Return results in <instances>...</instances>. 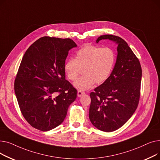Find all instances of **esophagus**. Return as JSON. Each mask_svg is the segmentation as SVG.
Segmentation results:
<instances>
[{
    "label": "esophagus",
    "instance_id": "obj_1",
    "mask_svg": "<svg viewBox=\"0 0 160 160\" xmlns=\"http://www.w3.org/2000/svg\"><path fill=\"white\" fill-rule=\"evenodd\" d=\"M85 94V92L84 91H78L77 92V96L78 97H81L82 95H83Z\"/></svg>",
    "mask_w": 160,
    "mask_h": 160
}]
</instances>
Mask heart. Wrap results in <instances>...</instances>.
Here are the masks:
<instances>
[{
    "instance_id": "1",
    "label": "heart",
    "mask_w": 160,
    "mask_h": 160,
    "mask_svg": "<svg viewBox=\"0 0 160 160\" xmlns=\"http://www.w3.org/2000/svg\"><path fill=\"white\" fill-rule=\"evenodd\" d=\"M116 61L114 50L109 47L86 45L76 53L75 59L66 62L64 70L67 78L74 81L83 69V77L73 83L79 91L89 89L96 82L98 84L106 82L113 71Z\"/></svg>"
}]
</instances>
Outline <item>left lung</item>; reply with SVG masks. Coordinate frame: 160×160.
<instances>
[{
	"mask_svg": "<svg viewBox=\"0 0 160 160\" xmlns=\"http://www.w3.org/2000/svg\"><path fill=\"white\" fill-rule=\"evenodd\" d=\"M117 45V55L109 78L90 93L89 119L97 129L110 132L121 128L135 112L140 97L142 70L139 61L124 39L103 35Z\"/></svg>",
	"mask_w": 160,
	"mask_h": 160,
	"instance_id": "obj_1",
	"label": "left lung"
}]
</instances>
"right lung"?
I'll return each instance as SVG.
<instances>
[{"label": "right lung", "instance_id": "1", "mask_svg": "<svg viewBox=\"0 0 160 160\" xmlns=\"http://www.w3.org/2000/svg\"><path fill=\"white\" fill-rule=\"evenodd\" d=\"M77 45L69 38L43 37L24 53L14 89L24 119L41 131L61 124L77 91L65 80L64 65L69 50Z\"/></svg>", "mask_w": 160, "mask_h": 160}]
</instances>
